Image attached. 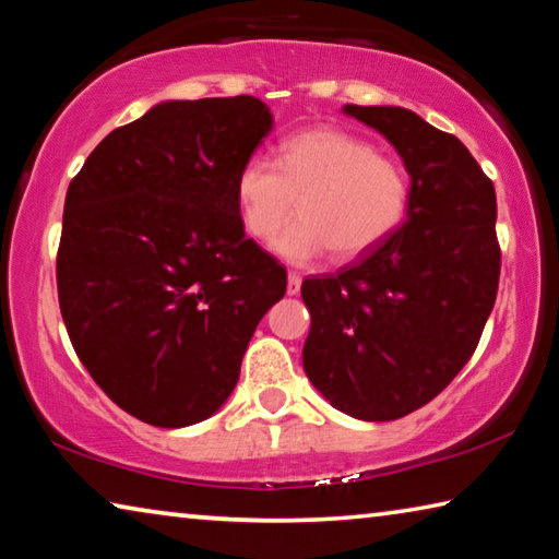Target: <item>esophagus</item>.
Returning a JSON list of instances; mask_svg holds the SVG:
<instances>
[{"label": "esophagus", "mask_w": 559, "mask_h": 559, "mask_svg": "<svg viewBox=\"0 0 559 559\" xmlns=\"http://www.w3.org/2000/svg\"><path fill=\"white\" fill-rule=\"evenodd\" d=\"M286 290H288V296H298V293H300V276H298V273H288Z\"/></svg>", "instance_id": "obj_1"}]
</instances>
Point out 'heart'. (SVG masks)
I'll return each mask as SVG.
<instances>
[{
  "label": "heart",
  "mask_w": 559,
  "mask_h": 559,
  "mask_svg": "<svg viewBox=\"0 0 559 559\" xmlns=\"http://www.w3.org/2000/svg\"><path fill=\"white\" fill-rule=\"evenodd\" d=\"M296 200L300 219L276 241L281 257L308 263L333 249L337 261H357L404 224L412 185L404 167L372 143L318 126L283 140L278 165L251 157L236 173V212L251 239H276Z\"/></svg>",
  "instance_id": "heart-1"
}]
</instances>
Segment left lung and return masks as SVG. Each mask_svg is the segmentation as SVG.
<instances>
[{"mask_svg": "<svg viewBox=\"0 0 559 559\" xmlns=\"http://www.w3.org/2000/svg\"><path fill=\"white\" fill-rule=\"evenodd\" d=\"M343 112L390 140L412 179L404 224L337 276L302 281L310 310L302 370L362 421L431 402L476 349L493 310L496 189L459 138L396 106Z\"/></svg>", "mask_w": 559, "mask_h": 559, "instance_id": "left-lung-1", "label": "left lung"}]
</instances>
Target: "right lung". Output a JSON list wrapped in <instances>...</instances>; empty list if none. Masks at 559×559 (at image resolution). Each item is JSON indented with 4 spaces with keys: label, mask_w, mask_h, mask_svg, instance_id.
<instances>
[{
    "label": "right lung",
    "mask_w": 559,
    "mask_h": 559,
    "mask_svg": "<svg viewBox=\"0 0 559 559\" xmlns=\"http://www.w3.org/2000/svg\"><path fill=\"white\" fill-rule=\"evenodd\" d=\"M273 128L253 96L163 100L73 177L56 259L75 355L120 409L163 429L229 400L286 269L246 239L239 167Z\"/></svg>",
    "instance_id": "obj_1"
}]
</instances>
